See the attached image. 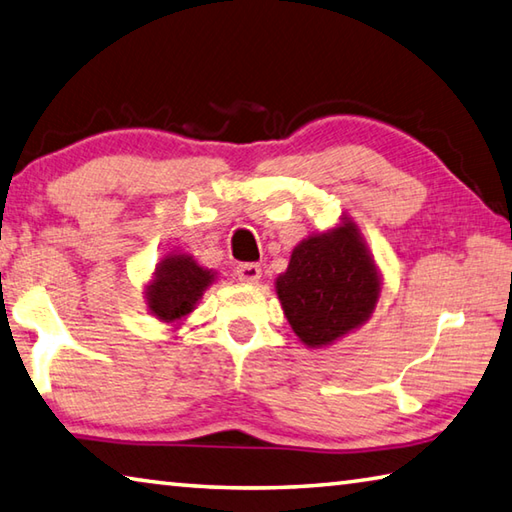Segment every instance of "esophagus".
<instances>
[{
	"label": "esophagus",
	"mask_w": 512,
	"mask_h": 512,
	"mask_svg": "<svg viewBox=\"0 0 512 512\" xmlns=\"http://www.w3.org/2000/svg\"><path fill=\"white\" fill-rule=\"evenodd\" d=\"M237 277L239 282L244 284H257L262 280V266L259 264H239L237 266Z\"/></svg>",
	"instance_id": "1"
}]
</instances>
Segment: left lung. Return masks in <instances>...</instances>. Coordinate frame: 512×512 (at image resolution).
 <instances>
[{
	"instance_id": "obj_1",
	"label": "left lung",
	"mask_w": 512,
	"mask_h": 512,
	"mask_svg": "<svg viewBox=\"0 0 512 512\" xmlns=\"http://www.w3.org/2000/svg\"><path fill=\"white\" fill-rule=\"evenodd\" d=\"M275 291L302 345L322 349L371 318L383 275L356 221L342 215L336 226L293 248L288 268L275 277Z\"/></svg>"
}]
</instances>
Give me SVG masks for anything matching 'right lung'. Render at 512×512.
Wrapping results in <instances>:
<instances>
[{"mask_svg":"<svg viewBox=\"0 0 512 512\" xmlns=\"http://www.w3.org/2000/svg\"><path fill=\"white\" fill-rule=\"evenodd\" d=\"M217 271L201 266L185 250H174L156 264L150 282L145 284V304L150 315L167 327L181 324L197 309L208 286L215 284Z\"/></svg>","mask_w":512,"mask_h":512,"instance_id":"1","label":"right lung"}]
</instances>
